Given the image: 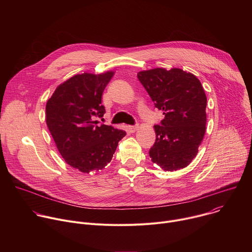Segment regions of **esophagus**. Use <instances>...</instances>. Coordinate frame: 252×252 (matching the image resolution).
<instances>
[{"mask_svg":"<svg viewBox=\"0 0 252 252\" xmlns=\"http://www.w3.org/2000/svg\"><path fill=\"white\" fill-rule=\"evenodd\" d=\"M127 128H128V130H129L130 132H134V131L138 128V126H137V125H135V126H128Z\"/></svg>","mask_w":252,"mask_h":252,"instance_id":"34e87169","label":"esophagus"}]
</instances>
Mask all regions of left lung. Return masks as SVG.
<instances>
[{"label":"left lung","instance_id":"8db88e82","mask_svg":"<svg viewBox=\"0 0 252 252\" xmlns=\"http://www.w3.org/2000/svg\"><path fill=\"white\" fill-rule=\"evenodd\" d=\"M137 79L164 119L156 125L152 161L173 171L188 166L195 158L206 125V95L199 80L181 68L142 70Z\"/></svg>","mask_w":252,"mask_h":252}]
</instances>
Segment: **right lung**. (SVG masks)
<instances>
[{"label":"right lung","mask_w":252,"mask_h":252,"mask_svg":"<svg viewBox=\"0 0 252 252\" xmlns=\"http://www.w3.org/2000/svg\"><path fill=\"white\" fill-rule=\"evenodd\" d=\"M113 76L76 75L56 89L46 105L47 126L61 156L82 172L103 168L126 134L95 121L105 113L101 95Z\"/></svg>","instance_id":"add662e5"}]
</instances>
